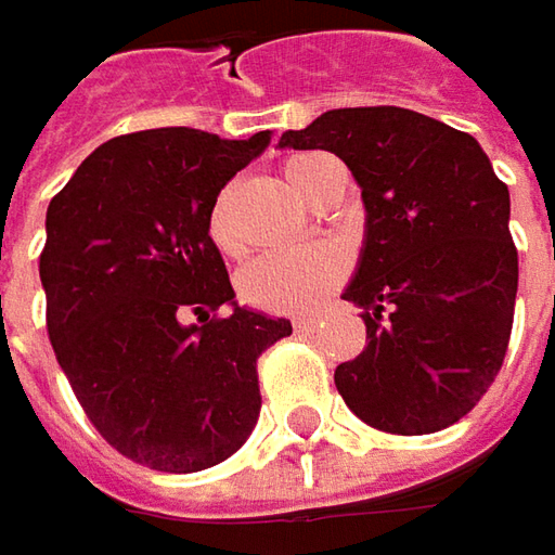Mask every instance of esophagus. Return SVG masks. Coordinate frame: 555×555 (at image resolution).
<instances>
[{
    "label": "esophagus",
    "mask_w": 555,
    "mask_h": 555,
    "mask_svg": "<svg viewBox=\"0 0 555 555\" xmlns=\"http://www.w3.org/2000/svg\"><path fill=\"white\" fill-rule=\"evenodd\" d=\"M293 327L299 333H314L318 331V318L314 314H299V318H293Z\"/></svg>",
    "instance_id": "1"
}]
</instances>
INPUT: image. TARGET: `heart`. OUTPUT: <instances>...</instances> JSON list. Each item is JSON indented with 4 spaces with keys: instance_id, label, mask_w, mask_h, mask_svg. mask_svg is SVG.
Segmentation results:
<instances>
[{
    "instance_id": "1",
    "label": "heart",
    "mask_w": 555,
    "mask_h": 555,
    "mask_svg": "<svg viewBox=\"0 0 555 555\" xmlns=\"http://www.w3.org/2000/svg\"><path fill=\"white\" fill-rule=\"evenodd\" d=\"M324 154H296L284 163V179L287 184L311 203L318 169L324 166ZM206 234L212 246L234 256L241 253V237L231 222V188H224L216 197ZM349 262L336 246H306V249H281V253H262L253 262H246L237 274V293L246 306L268 311V314H302L311 311L339 281L346 278Z\"/></svg>"
}]
</instances>
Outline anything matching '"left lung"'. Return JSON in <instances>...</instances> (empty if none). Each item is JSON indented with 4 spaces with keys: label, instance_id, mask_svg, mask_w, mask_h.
<instances>
[{
    "label": "left lung",
    "instance_id": "left-lung-1",
    "mask_svg": "<svg viewBox=\"0 0 555 555\" xmlns=\"http://www.w3.org/2000/svg\"><path fill=\"white\" fill-rule=\"evenodd\" d=\"M281 147L331 151L352 169L367 234L343 299L364 352L333 383L373 429L426 436L466 416L501 373L519 253L509 191L479 141L404 107L327 111Z\"/></svg>",
    "mask_w": 555,
    "mask_h": 555
}]
</instances>
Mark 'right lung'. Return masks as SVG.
Segmentation results:
<instances>
[{"instance_id":"1","label":"right lung","mask_w":555,"mask_h":555,"mask_svg":"<svg viewBox=\"0 0 555 555\" xmlns=\"http://www.w3.org/2000/svg\"><path fill=\"white\" fill-rule=\"evenodd\" d=\"M268 141L129 132L49 203L39 278L54 358L101 438L141 466L201 473L231 457L262 408L256 361L293 333L234 302L206 234L219 191Z\"/></svg>"}]
</instances>
